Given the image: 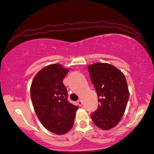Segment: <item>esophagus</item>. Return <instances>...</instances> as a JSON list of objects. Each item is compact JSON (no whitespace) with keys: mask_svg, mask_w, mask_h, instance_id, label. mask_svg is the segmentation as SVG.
<instances>
[{"mask_svg":"<svg viewBox=\"0 0 154 154\" xmlns=\"http://www.w3.org/2000/svg\"><path fill=\"white\" fill-rule=\"evenodd\" d=\"M77 104H78V105H79V106H81V105H82V104H83V101L81 100H77Z\"/></svg>","mask_w":154,"mask_h":154,"instance_id":"obj_1","label":"esophagus"}]
</instances>
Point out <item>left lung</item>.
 Here are the masks:
<instances>
[{
  "mask_svg": "<svg viewBox=\"0 0 154 154\" xmlns=\"http://www.w3.org/2000/svg\"><path fill=\"white\" fill-rule=\"evenodd\" d=\"M99 103L91 114L96 126L109 130L120 122L125 112L129 91L124 74L112 65L97 63L88 67Z\"/></svg>",
  "mask_w": 154,
  "mask_h": 154,
  "instance_id": "8db88e82",
  "label": "left lung"
}]
</instances>
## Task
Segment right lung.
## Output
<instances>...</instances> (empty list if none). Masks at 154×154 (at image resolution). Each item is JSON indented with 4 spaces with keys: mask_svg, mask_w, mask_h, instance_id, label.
Wrapping results in <instances>:
<instances>
[{
    "mask_svg": "<svg viewBox=\"0 0 154 154\" xmlns=\"http://www.w3.org/2000/svg\"><path fill=\"white\" fill-rule=\"evenodd\" d=\"M69 72L60 64L42 69L34 77L30 95L35 112L45 128L63 134L74 124L77 106L67 100V91L63 80Z\"/></svg>",
    "mask_w": 154,
    "mask_h": 154,
    "instance_id": "right-lung-1",
    "label": "right lung"
}]
</instances>
